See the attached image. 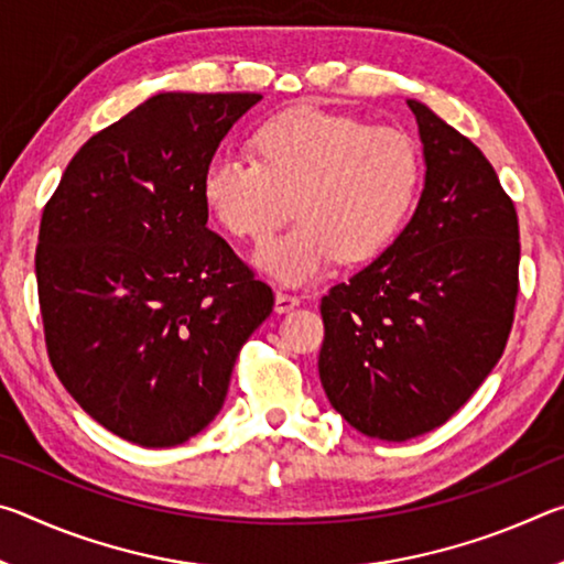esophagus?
<instances>
[{
    "instance_id": "34e87169",
    "label": "esophagus",
    "mask_w": 564,
    "mask_h": 564,
    "mask_svg": "<svg viewBox=\"0 0 564 564\" xmlns=\"http://www.w3.org/2000/svg\"><path fill=\"white\" fill-rule=\"evenodd\" d=\"M299 303H301V299H299V295H295V293L275 291V311H279V313H289V311H293Z\"/></svg>"
}]
</instances>
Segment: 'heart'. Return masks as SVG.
<instances>
[{"label": "heart", "instance_id": "b5f03b06", "mask_svg": "<svg viewBox=\"0 0 564 564\" xmlns=\"http://www.w3.org/2000/svg\"><path fill=\"white\" fill-rule=\"evenodd\" d=\"M259 161L216 156L204 171V202L228 234L265 243L259 253L285 283L321 275L338 259L362 263L393 243L417 202L423 161L410 133L321 109L283 111L256 131Z\"/></svg>", "mask_w": 564, "mask_h": 564}]
</instances>
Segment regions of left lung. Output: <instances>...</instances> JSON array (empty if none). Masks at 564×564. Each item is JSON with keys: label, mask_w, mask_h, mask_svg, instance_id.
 I'll list each match as a JSON object with an SVG mask.
<instances>
[{"label": "left lung", "mask_w": 564, "mask_h": 564, "mask_svg": "<svg viewBox=\"0 0 564 564\" xmlns=\"http://www.w3.org/2000/svg\"><path fill=\"white\" fill-rule=\"evenodd\" d=\"M425 188L383 256L321 301L318 373L362 435L403 443L460 410L508 346L520 226L480 149L415 99Z\"/></svg>", "instance_id": "obj_1"}]
</instances>
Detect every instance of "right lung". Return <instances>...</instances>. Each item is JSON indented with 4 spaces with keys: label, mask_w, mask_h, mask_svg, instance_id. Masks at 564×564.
Returning a JSON list of instances; mask_svg holds the SVG:
<instances>
[{
    "label": "right lung",
    "mask_w": 564,
    "mask_h": 564,
    "mask_svg": "<svg viewBox=\"0 0 564 564\" xmlns=\"http://www.w3.org/2000/svg\"><path fill=\"white\" fill-rule=\"evenodd\" d=\"M261 94H156L76 151L44 206L36 289L46 352L113 435L186 443L221 410L269 283L206 226L204 171Z\"/></svg>",
    "instance_id": "obj_1"
}]
</instances>
